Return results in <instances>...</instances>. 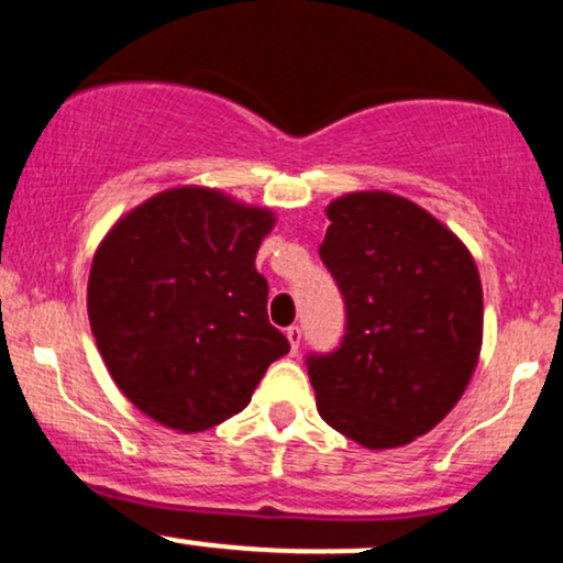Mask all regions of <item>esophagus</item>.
Returning <instances> with one entry per match:
<instances>
[{"label": "esophagus", "instance_id": "obj_1", "mask_svg": "<svg viewBox=\"0 0 563 563\" xmlns=\"http://www.w3.org/2000/svg\"><path fill=\"white\" fill-rule=\"evenodd\" d=\"M286 335H288V341H290V352H299V344H301V328L299 325H290V328H286Z\"/></svg>", "mask_w": 563, "mask_h": 563}]
</instances>
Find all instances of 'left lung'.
Segmentation results:
<instances>
[{
  "mask_svg": "<svg viewBox=\"0 0 563 563\" xmlns=\"http://www.w3.org/2000/svg\"><path fill=\"white\" fill-rule=\"evenodd\" d=\"M320 260L344 296V339L307 354L322 421L371 450L399 448L442 421L482 349V283L468 249L391 192L325 209Z\"/></svg>",
  "mask_w": 563,
  "mask_h": 563,
  "instance_id": "1",
  "label": "left lung"
}]
</instances>
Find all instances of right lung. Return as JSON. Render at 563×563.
<instances>
[{
  "mask_svg": "<svg viewBox=\"0 0 563 563\" xmlns=\"http://www.w3.org/2000/svg\"><path fill=\"white\" fill-rule=\"evenodd\" d=\"M273 222L267 209L217 190L177 187L119 219L100 243L89 325L115 386L153 421L177 431L228 421L288 354L254 264Z\"/></svg>",
  "mask_w": 563,
  "mask_h": 563,
  "instance_id": "obj_1",
  "label": "right lung"
}]
</instances>
